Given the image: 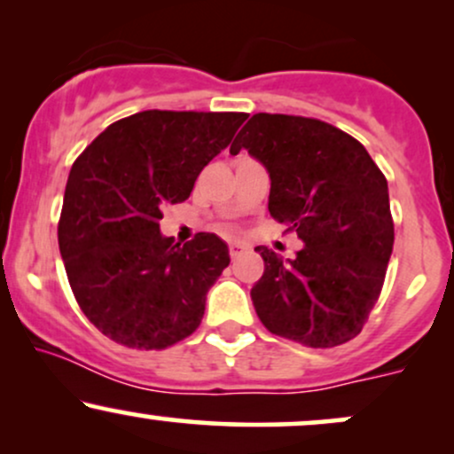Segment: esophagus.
Segmentation results:
<instances>
[{
    "instance_id": "1",
    "label": "esophagus",
    "mask_w": 454,
    "mask_h": 454,
    "mask_svg": "<svg viewBox=\"0 0 454 454\" xmlns=\"http://www.w3.org/2000/svg\"><path fill=\"white\" fill-rule=\"evenodd\" d=\"M228 247H231V256L237 258V256H241L243 252H247L249 245L243 243V241H231V245H228Z\"/></svg>"
}]
</instances>
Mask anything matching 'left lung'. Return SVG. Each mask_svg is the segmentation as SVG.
I'll return each instance as SVG.
<instances>
[{
    "label": "left lung",
    "mask_w": 454,
    "mask_h": 454,
    "mask_svg": "<svg viewBox=\"0 0 454 454\" xmlns=\"http://www.w3.org/2000/svg\"><path fill=\"white\" fill-rule=\"evenodd\" d=\"M267 168L269 213L303 241L296 258L264 245L252 303L273 335L335 348L363 331L382 290L395 228L388 184L367 149L325 121L258 113L234 138Z\"/></svg>",
    "instance_id": "left-lung-1"
}]
</instances>
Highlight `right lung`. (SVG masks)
Here are the masks:
<instances>
[{
    "instance_id": "1",
    "label": "right lung",
    "mask_w": 454,
    "mask_h": 454,
    "mask_svg": "<svg viewBox=\"0 0 454 454\" xmlns=\"http://www.w3.org/2000/svg\"><path fill=\"white\" fill-rule=\"evenodd\" d=\"M245 113L143 111L108 126L67 176L59 252L82 314L113 341L161 350L205 316L207 293L231 264L217 234L181 247L160 232L164 207L231 145Z\"/></svg>"
}]
</instances>
